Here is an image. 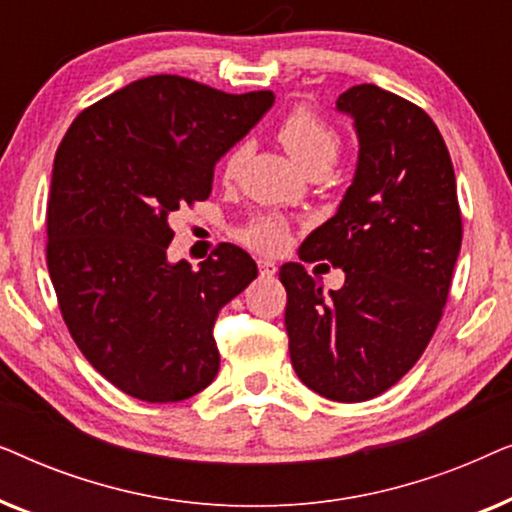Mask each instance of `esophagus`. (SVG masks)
I'll use <instances>...</instances> for the list:
<instances>
[{"label":"esophagus","mask_w":512,"mask_h":512,"mask_svg":"<svg viewBox=\"0 0 512 512\" xmlns=\"http://www.w3.org/2000/svg\"><path fill=\"white\" fill-rule=\"evenodd\" d=\"M258 270H261V277H272L277 272V265L272 261H258Z\"/></svg>","instance_id":"obj_1"}]
</instances>
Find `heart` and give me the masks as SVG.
I'll return each mask as SVG.
<instances>
[{
  "mask_svg": "<svg viewBox=\"0 0 512 512\" xmlns=\"http://www.w3.org/2000/svg\"><path fill=\"white\" fill-rule=\"evenodd\" d=\"M279 139L286 146V151L296 158V163L312 167L314 163L333 165L335 156L340 151V135L331 123L314 114L310 107H296L284 116L277 130ZM244 160H247V144H235L223 158V177L228 181L240 174ZM240 240L247 247L263 251V254H277L286 247L289 230L286 223L272 214H261L251 219L240 230Z\"/></svg>",
  "mask_w": 512,
  "mask_h": 512,
  "instance_id": "heart-1",
  "label": "heart"
}]
</instances>
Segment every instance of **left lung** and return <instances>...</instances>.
<instances>
[{
	"mask_svg": "<svg viewBox=\"0 0 512 512\" xmlns=\"http://www.w3.org/2000/svg\"><path fill=\"white\" fill-rule=\"evenodd\" d=\"M359 165L338 212L300 247L331 261L345 286L324 293L284 263V324L296 375L338 403L375 398L419 361L450 296L461 209L450 151L422 107L373 83L349 88Z\"/></svg>",
	"mask_w": 512,
	"mask_h": 512,
	"instance_id": "obj_1",
	"label": "left lung"
}]
</instances>
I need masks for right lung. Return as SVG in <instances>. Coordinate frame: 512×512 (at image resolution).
I'll return each instance as SVG.
<instances>
[{
	"mask_svg": "<svg viewBox=\"0 0 512 512\" xmlns=\"http://www.w3.org/2000/svg\"><path fill=\"white\" fill-rule=\"evenodd\" d=\"M272 102L270 90L230 95L156 74L83 109L62 137L48 275L76 347L123 394L177 403L219 373L216 314L258 268L235 244H219L198 270L172 265V219L209 198L216 160Z\"/></svg>",
	"mask_w": 512,
	"mask_h": 512,
	"instance_id": "add662e5",
	"label": "right lung"
}]
</instances>
